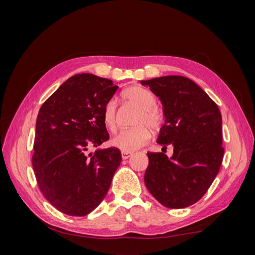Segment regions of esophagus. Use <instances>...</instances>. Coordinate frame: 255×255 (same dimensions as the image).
Here are the masks:
<instances>
[{"instance_id": "obj_1", "label": "esophagus", "mask_w": 255, "mask_h": 255, "mask_svg": "<svg viewBox=\"0 0 255 255\" xmlns=\"http://www.w3.org/2000/svg\"><path fill=\"white\" fill-rule=\"evenodd\" d=\"M121 155H122L123 159H128V158H129L130 156L133 155V153H130V152H122Z\"/></svg>"}]
</instances>
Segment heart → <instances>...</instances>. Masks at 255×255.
I'll return each mask as SVG.
<instances>
[{
    "label": "heart",
    "mask_w": 255,
    "mask_h": 255,
    "mask_svg": "<svg viewBox=\"0 0 255 255\" xmlns=\"http://www.w3.org/2000/svg\"><path fill=\"white\" fill-rule=\"evenodd\" d=\"M122 97L127 101L137 105L141 112L137 118V125H148L152 129H157L163 121V115L156 109V99L151 91L140 86H132L122 92ZM116 110L117 104L111 100L103 109V122L107 128L114 130L116 128ZM150 139V130L146 126H139L133 128L122 129L115 135L112 144L122 152H134L141 148Z\"/></svg>",
    "instance_id": "b5f03b06"
}]
</instances>
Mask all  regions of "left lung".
I'll use <instances>...</instances> for the list:
<instances>
[{"label":"left lung","instance_id":"obj_1","mask_svg":"<svg viewBox=\"0 0 255 255\" xmlns=\"http://www.w3.org/2000/svg\"><path fill=\"white\" fill-rule=\"evenodd\" d=\"M163 105L165 117L156 142L173 154L148 153L144 184L169 208L190 206L201 199L217 175L223 158L222 118L213 100L191 80L168 75L140 82Z\"/></svg>","mask_w":255,"mask_h":255}]
</instances>
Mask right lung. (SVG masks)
<instances>
[{
    "mask_svg": "<svg viewBox=\"0 0 255 255\" xmlns=\"http://www.w3.org/2000/svg\"><path fill=\"white\" fill-rule=\"evenodd\" d=\"M112 80L90 73L68 79L40 107L33 168L44 198L61 213L82 217L103 201L121 163L117 148L97 149L110 138L105 104L117 91Z\"/></svg>",
    "mask_w": 255,
    "mask_h": 255,
    "instance_id": "add662e5",
    "label": "right lung"
}]
</instances>
